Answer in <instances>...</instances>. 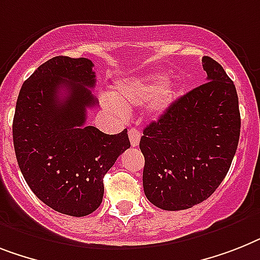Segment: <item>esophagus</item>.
<instances>
[{
  "label": "esophagus",
  "instance_id": "1",
  "mask_svg": "<svg viewBox=\"0 0 260 260\" xmlns=\"http://www.w3.org/2000/svg\"><path fill=\"white\" fill-rule=\"evenodd\" d=\"M128 139H130V143H132L133 147L139 145V141H141V133H139L138 128H130V130H128Z\"/></svg>",
  "mask_w": 260,
  "mask_h": 260
}]
</instances>
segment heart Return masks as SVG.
Here are the masks:
<instances>
[{"label":"heart","mask_w":260,"mask_h":260,"mask_svg":"<svg viewBox=\"0 0 260 260\" xmlns=\"http://www.w3.org/2000/svg\"><path fill=\"white\" fill-rule=\"evenodd\" d=\"M175 95V86L160 76H146L118 82L110 96H105L104 105L117 114H125L126 109L139 106L151 100V110L162 113L170 106Z\"/></svg>","instance_id":"b5f03b06"}]
</instances>
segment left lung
I'll list each match as a JSON object with an SVG mask.
<instances>
[{"instance_id":"1","label":"left lung","mask_w":260,"mask_h":260,"mask_svg":"<svg viewBox=\"0 0 260 260\" xmlns=\"http://www.w3.org/2000/svg\"><path fill=\"white\" fill-rule=\"evenodd\" d=\"M207 82L170 105L143 130V190L167 211L190 209L209 198L226 177L241 134L235 85L224 69L202 58Z\"/></svg>"}]
</instances>
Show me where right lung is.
Masks as SVG:
<instances>
[{
  "instance_id": "right-lung-1",
  "label": "right lung",
  "mask_w": 260,
  "mask_h": 260,
  "mask_svg": "<svg viewBox=\"0 0 260 260\" xmlns=\"http://www.w3.org/2000/svg\"><path fill=\"white\" fill-rule=\"evenodd\" d=\"M93 62L54 57L19 90L13 119L17 162L31 191L46 206L72 216L95 211L104 177L130 147L127 130L109 135L86 126L95 106Z\"/></svg>"
}]
</instances>
